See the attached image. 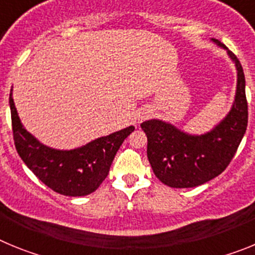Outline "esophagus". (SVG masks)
<instances>
[{
    "label": "esophagus",
    "mask_w": 255,
    "mask_h": 255,
    "mask_svg": "<svg viewBox=\"0 0 255 255\" xmlns=\"http://www.w3.org/2000/svg\"><path fill=\"white\" fill-rule=\"evenodd\" d=\"M148 116H149V114H148V112H141V114H139L138 120L141 121V120H144V119H147Z\"/></svg>",
    "instance_id": "1"
}]
</instances>
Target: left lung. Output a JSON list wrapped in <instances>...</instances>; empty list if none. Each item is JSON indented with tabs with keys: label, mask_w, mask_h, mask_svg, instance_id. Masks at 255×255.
Wrapping results in <instances>:
<instances>
[{
	"label": "left lung",
	"mask_w": 255,
	"mask_h": 255,
	"mask_svg": "<svg viewBox=\"0 0 255 255\" xmlns=\"http://www.w3.org/2000/svg\"><path fill=\"white\" fill-rule=\"evenodd\" d=\"M227 49L218 39H212ZM238 70V87L231 111L215 129L190 135L161 120L140 124L148 138L147 155L153 172L171 188H194L224 172L234 158L248 126V102L243 66L227 49Z\"/></svg>",
	"instance_id": "left-lung-1"
}]
</instances>
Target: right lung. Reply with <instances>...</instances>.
<instances>
[{
    "instance_id": "right-lung-1",
    "label": "right lung",
    "mask_w": 255,
    "mask_h": 255,
    "mask_svg": "<svg viewBox=\"0 0 255 255\" xmlns=\"http://www.w3.org/2000/svg\"><path fill=\"white\" fill-rule=\"evenodd\" d=\"M10 110L13 141L24 163L44 185L67 197H84L97 190L107 177L120 145L135 129L129 126L76 149L58 150L43 145L24 129L12 93Z\"/></svg>"
}]
</instances>
